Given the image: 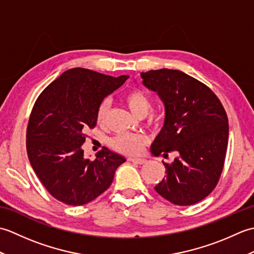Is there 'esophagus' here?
<instances>
[{
	"label": "esophagus",
	"instance_id": "34e87169",
	"mask_svg": "<svg viewBox=\"0 0 254 254\" xmlns=\"http://www.w3.org/2000/svg\"><path fill=\"white\" fill-rule=\"evenodd\" d=\"M127 160L131 161V163L138 164V165H143V164L146 163V159H144V158H132V157H130Z\"/></svg>",
	"mask_w": 254,
	"mask_h": 254
}]
</instances>
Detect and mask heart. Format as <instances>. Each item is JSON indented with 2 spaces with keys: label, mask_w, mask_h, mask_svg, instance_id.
I'll use <instances>...</instances> for the list:
<instances>
[{
  "label": "heart",
  "mask_w": 254,
  "mask_h": 254,
  "mask_svg": "<svg viewBox=\"0 0 254 254\" xmlns=\"http://www.w3.org/2000/svg\"><path fill=\"white\" fill-rule=\"evenodd\" d=\"M128 109L131 110L134 116L143 119L146 117L152 110L153 101L150 97L141 89H134L128 91L124 96ZM109 100L104 99L97 108L96 119L99 124H104L106 122L108 111H109ZM147 138L142 134H119V135L110 138L109 145L116 152L124 155H136L142 152L144 145L146 144Z\"/></svg>",
  "instance_id": "1"
}]
</instances>
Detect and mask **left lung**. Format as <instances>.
Returning a JSON list of instances; mask_svg holds the SVG:
<instances>
[{
	"label": "left lung",
	"mask_w": 254,
	"mask_h": 254,
	"mask_svg": "<svg viewBox=\"0 0 254 254\" xmlns=\"http://www.w3.org/2000/svg\"><path fill=\"white\" fill-rule=\"evenodd\" d=\"M141 77L165 105L164 127L150 152L178 155L171 164L164 163L167 175L155 190L180 206L202 201L224 168L229 127L222 102L206 85L178 69H155Z\"/></svg>",
	"instance_id": "obj_1"
}]
</instances>
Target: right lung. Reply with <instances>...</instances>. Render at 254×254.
<instances>
[{
  "mask_svg": "<svg viewBox=\"0 0 254 254\" xmlns=\"http://www.w3.org/2000/svg\"><path fill=\"white\" fill-rule=\"evenodd\" d=\"M88 68L67 69L38 97L27 127V154L32 169L51 195L79 206L93 201L112 183L126 161L107 147L95 160L84 158L86 131L96 127L101 100L127 79Z\"/></svg>",
  "mask_w": 254,
  "mask_h": 254,
  "instance_id": "add662e5",
  "label": "right lung"
}]
</instances>
